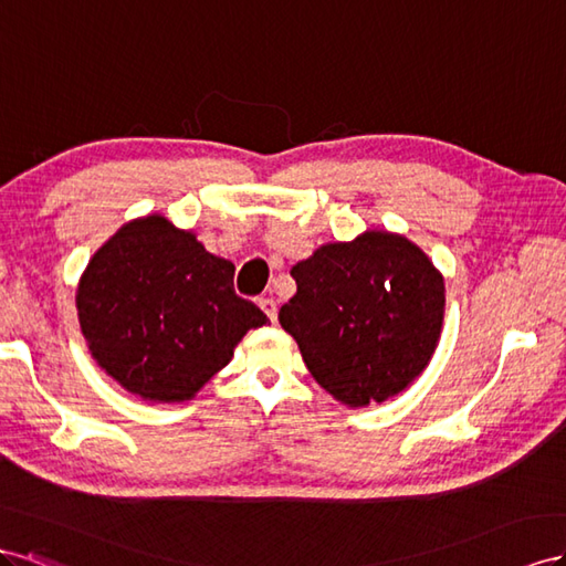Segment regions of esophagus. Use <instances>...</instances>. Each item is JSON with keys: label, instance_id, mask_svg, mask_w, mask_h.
Wrapping results in <instances>:
<instances>
[{"label": "esophagus", "instance_id": "obj_1", "mask_svg": "<svg viewBox=\"0 0 566 566\" xmlns=\"http://www.w3.org/2000/svg\"><path fill=\"white\" fill-rule=\"evenodd\" d=\"M258 305H261V311L274 322L277 319V303H274V298H261L258 301Z\"/></svg>", "mask_w": 566, "mask_h": 566}]
</instances>
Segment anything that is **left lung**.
Segmentation results:
<instances>
[{"instance_id": "left-lung-1", "label": "left lung", "mask_w": 566, "mask_h": 566, "mask_svg": "<svg viewBox=\"0 0 566 566\" xmlns=\"http://www.w3.org/2000/svg\"><path fill=\"white\" fill-rule=\"evenodd\" d=\"M296 294L280 325L322 389L348 408L400 394L439 346L446 286L410 239L367 230L292 268Z\"/></svg>"}]
</instances>
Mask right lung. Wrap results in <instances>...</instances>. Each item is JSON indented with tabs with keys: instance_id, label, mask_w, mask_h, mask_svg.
<instances>
[{
	"instance_id": "add662e5",
	"label": "right lung",
	"mask_w": 566,
	"mask_h": 566,
	"mask_svg": "<svg viewBox=\"0 0 566 566\" xmlns=\"http://www.w3.org/2000/svg\"><path fill=\"white\" fill-rule=\"evenodd\" d=\"M232 280L230 261L164 216L123 224L77 284L92 358L144 400H191L232 360L241 336L268 322Z\"/></svg>"
}]
</instances>
